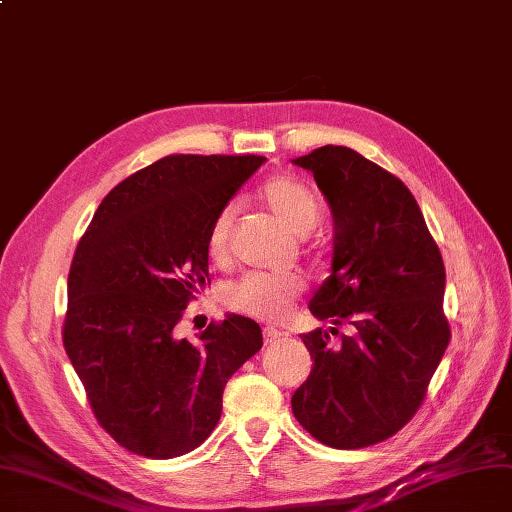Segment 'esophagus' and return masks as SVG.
<instances>
[{
  "label": "esophagus",
  "instance_id": "esophagus-1",
  "mask_svg": "<svg viewBox=\"0 0 512 512\" xmlns=\"http://www.w3.org/2000/svg\"><path fill=\"white\" fill-rule=\"evenodd\" d=\"M262 334H264V343H275V341H279V339H284V332L281 330H277V328H271V326H267L262 330Z\"/></svg>",
  "mask_w": 512,
  "mask_h": 512
}]
</instances>
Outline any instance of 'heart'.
<instances>
[{
  "label": "heart",
  "instance_id": "heart-1",
  "mask_svg": "<svg viewBox=\"0 0 512 512\" xmlns=\"http://www.w3.org/2000/svg\"><path fill=\"white\" fill-rule=\"evenodd\" d=\"M258 199L277 222L292 235L305 237L320 222V205L313 192L290 175H275L258 188ZM235 224V207L224 205L211 220L207 233V252L214 260H224L228 239ZM305 286L292 273H248L226 290V305L260 320L279 322L290 313Z\"/></svg>",
  "mask_w": 512,
  "mask_h": 512
}]
</instances>
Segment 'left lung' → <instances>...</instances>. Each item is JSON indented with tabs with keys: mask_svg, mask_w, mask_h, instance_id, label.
I'll list each match as a JSON object with an SVG mask.
<instances>
[{
	"mask_svg": "<svg viewBox=\"0 0 512 512\" xmlns=\"http://www.w3.org/2000/svg\"><path fill=\"white\" fill-rule=\"evenodd\" d=\"M292 163L313 173L334 224L330 277L309 301L332 328L301 334L313 368L292 413L328 447L377 445L417 413L449 345L443 256L411 190L356 150L322 146ZM339 325L352 334L334 346Z\"/></svg>",
	"mask_w": 512,
	"mask_h": 512,
	"instance_id": "left-lung-1",
	"label": "left lung"
}]
</instances>
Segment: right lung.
<instances>
[{
  "instance_id": "add662e5",
  "label": "right lung",
  "mask_w": 512,
  "mask_h": 512,
  "mask_svg": "<svg viewBox=\"0 0 512 512\" xmlns=\"http://www.w3.org/2000/svg\"><path fill=\"white\" fill-rule=\"evenodd\" d=\"M264 161L165 156L112 188L78 243L63 345L101 428L137 455L197 449L220 421L226 381L262 347L250 317L228 313L195 341L180 322L209 281L211 220Z\"/></svg>"
}]
</instances>
